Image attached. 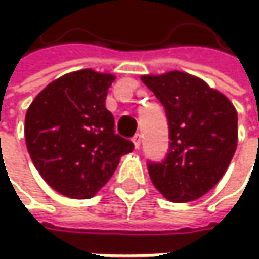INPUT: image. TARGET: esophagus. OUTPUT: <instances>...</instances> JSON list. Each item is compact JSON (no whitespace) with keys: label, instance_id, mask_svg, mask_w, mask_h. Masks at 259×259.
<instances>
[{"label":"esophagus","instance_id":"1","mask_svg":"<svg viewBox=\"0 0 259 259\" xmlns=\"http://www.w3.org/2000/svg\"><path fill=\"white\" fill-rule=\"evenodd\" d=\"M132 141H134V144H135V146H140V143H141V138H140V135H138V134H137V135H134Z\"/></svg>","mask_w":259,"mask_h":259}]
</instances>
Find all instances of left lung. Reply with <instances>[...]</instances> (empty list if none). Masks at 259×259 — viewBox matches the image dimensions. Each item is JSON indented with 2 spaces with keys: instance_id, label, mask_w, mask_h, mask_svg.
Wrapping results in <instances>:
<instances>
[{
  "instance_id": "8db88e82",
  "label": "left lung",
  "mask_w": 259,
  "mask_h": 259,
  "mask_svg": "<svg viewBox=\"0 0 259 259\" xmlns=\"http://www.w3.org/2000/svg\"><path fill=\"white\" fill-rule=\"evenodd\" d=\"M115 76L92 68L53 80L35 96L24 119L31 160L43 180L65 197L92 199L112 179L122 155L134 151L115 132L105 99Z\"/></svg>"
}]
</instances>
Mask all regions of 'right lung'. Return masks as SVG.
Here are the masks:
<instances>
[{
  "label": "right lung",
  "instance_id": "add662e5",
  "mask_svg": "<svg viewBox=\"0 0 259 259\" xmlns=\"http://www.w3.org/2000/svg\"><path fill=\"white\" fill-rule=\"evenodd\" d=\"M146 85L163 104L169 149L149 163L154 186L169 202H193L222 179L238 146V113L227 96L183 71L147 76Z\"/></svg>",
  "mask_w": 259,
  "mask_h": 259
}]
</instances>
